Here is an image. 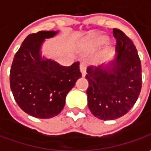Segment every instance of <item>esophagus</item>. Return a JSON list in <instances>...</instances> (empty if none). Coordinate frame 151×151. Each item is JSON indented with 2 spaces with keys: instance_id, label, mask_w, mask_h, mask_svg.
Wrapping results in <instances>:
<instances>
[{
  "instance_id": "obj_1",
  "label": "esophagus",
  "mask_w": 151,
  "mask_h": 151,
  "mask_svg": "<svg viewBox=\"0 0 151 151\" xmlns=\"http://www.w3.org/2000/svg\"><path fill=\"white\" fill-rule=\"evenodd\" d=\"M86 63L81 62V64H80V70H81V73H82V77H85L86 76Z\"/></svg>"
}]
</instances>
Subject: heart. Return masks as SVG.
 I'll list each match as a JSON object with an SVG mask.
<instances>
[{"mask_svg": "<svg viewBox=\"0 0 151 151\" xmlns=\"http://www.w3.org/2000/svg\"><path fill=\"white\" fill-rule=\"evenodd\" d=\"M107 40H108V38L104 35H98L91 41V46L93 48L98 47L103 45L107 41Z\"/></svg>", "mask_w": 151, "mask_h": 151, "instance_id": "1", "label": "heart"}]
</instances>
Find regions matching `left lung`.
<instances>
[{
    "instance_id": "left-lung-1",
    "label": "left lung",
    "mask_w": 151,
    "mask_h": 151,
    "mask_svg": "<svg viewBox=\"0 0 151 151\" xmlns=\"http://www.w3.org/2000/svg\"><path fill=\"white\" fill-rule=\"evenodd\" d=\"M116 40V56L107 64L87 68L86 78L88 108L98 119L120 118L135 104L142 89V65L136 47L119 29H113Z\"/></svg>"
}]
</instances>
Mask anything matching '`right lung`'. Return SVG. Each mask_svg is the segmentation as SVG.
Returning <instances> with one entry per match:
<instances>
[{
  "label": "right lung",
  "mask_w": 151,
  "mask_h": 151,
  "mask_svg": "<svg viewBox=\"0 0 151 151\" xmlns=\"http://www.w3.org/2000/svg\"><path fill=\"white\" fill-rule=\"evenodd\" d=\"M58 31H39L26 38L12 63L9 82L15 101L32 116L48 119L62 111L65 98L82 77L79 62L62 66L41 56L45 39Z\"/></svg>",
  "instance_id": "1"
}]
</instances>
